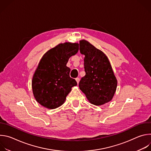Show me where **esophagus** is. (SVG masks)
Here are the masks:
<instances>
[{"mask_svg":"<svg viewBox=\"0 0 151 151\" xmlns=\"http://www.w3.org/2000/svg\"><path fill=\"white\" fill-rule=\"evenodd\" d=\"M76 82H77V83L78 84V83H79V82L80 79H79V78H76Z\"/></svg>","mask_w":151,"mask_h":151,"instance_id":"34e87169","label":"esophagus"}]
</instances>
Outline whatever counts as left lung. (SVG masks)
I'll use <instances>...</instances> for the list:
<instances>
[{
    "label": "left lung",
    "instance_id": "8db88e82",
    "mask_svg": "<svg viewBox=\"0 0 151 151\" xmlns=\"http://www.w3.org/2000/svg\"><path fill=\"white\" fill-rule=\"evenodd\" d=\"M79 51L85 55V72L79 83L80 90L93 104L100 106L109 102L114 96L118 82L108 58L84 39L79 41Z\"/></svg>",
    "mask_w": 151,
    "mask_h": 151
}]
</instances>
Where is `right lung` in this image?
<instances>
[{"label":"right lung","mask_w":151,"mask_h":151,"mask_svg":"<svg viewBox=\"0 0 151 151\" xmlns=\"http://www.w3.org/2000/svg\"><path fill=\"white\" fill-rule=\"evenodd\" d=\"M79 50L78 43L64 42L48 50L40 60L33 75V96L40 105L54 109L61 106L72 88L77 85L70 77L66 64Z\"/></svg>","instance_id":"right-lung-1"}]
</instances>
